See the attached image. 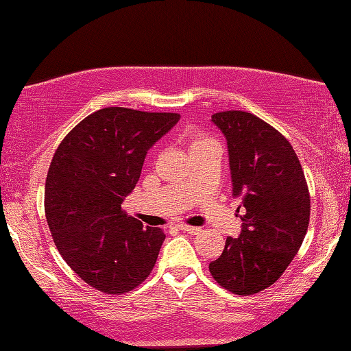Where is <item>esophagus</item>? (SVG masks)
Listing matches in <instances>:
<instances>
[{
  "mask_svg": "<svg viewBox=\"0 0 351 351\" xmlns=\"http://www.w3.org/2000/svg\"><path fill=\"white\" fill-rule=\"evenodd\" d=\"M176 228L178 229H180V230H184V232H189V234H192V235H195V234H198L199 232V228H193V226H187V224H178L176 226Z\"/></svg>",
  "mask_w": 351,
  "mask_h": 351,
  "instance_id": "34e87169",
  "label": "esophagus"
}]
</instances>
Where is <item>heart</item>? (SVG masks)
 Segmentation results:
<instances>
[{"label":"heart","mask_w":351,"mask_h":351,"mask_svg":"<svg viewBox=\"0 0 351 351\" xmlns=\"http://www.w3.org/2000/svg\"><path fill=\"white\" fill-rule=\"evenodd\" d=\"M210 144H215V141L209 138V136L201 134V133H195L189 138V150H190V153L198 150V148H201V147H206V145H210Z\"/></svg>","instance_id":"1"}]
</instances>
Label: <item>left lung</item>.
<instances>
[{"label": "left lung", "mask_w": 351, "mask_h": 351, "mask_svg": "<svg viewBox=\"0 0 351 351\" xmlns=\"http://www.w3.org/2000/svg\"><path fill=\"white\" fill-rule=\"evenodd\" d=\"M212 122L228 141L232 198L245 213L239 239L228 237L209 271L224 289L251 295L274 285L299 252L310 224V192L293 145L246 111H221Z\"/></svg>", "instance_id": "left-lung-1"}]
</instances>
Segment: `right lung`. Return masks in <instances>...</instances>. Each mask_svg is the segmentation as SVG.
<instances>
[{"mask_svg":"<svg viewBox=\"0 0 351 351\" xmlns=\"http://www.w3.org/2000/svg\"><path fill=\"white\" fill-rule=\"evenodd\" d=\"M178 112L108 106L71 130L54 153L45 213L58 252L90 287L128 293L150 276L165 235L122 209L147 152L180 121Z\"/></svg>","mask_w":351,"mask_h":351,"instance_id":"add662e5","label":"right lung"}]
</instances>
